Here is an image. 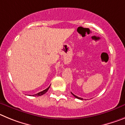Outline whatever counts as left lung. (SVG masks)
<instances>
[{
    "mask_svg": "<svg viewBox=\"0 0 125 125\" xmlns=\"http://www.w3.org/2000/svg\"><path fill=\"white\" fill-rule=\"evenodd\" d=\"M71 93H72V92H71ZM72 94L74 96H75V98H78V99H80V100H83V98H80V97H78V96H76V95H75L73 94V93H72Z\"/></svg>",
    "mask_w": 125,
    "mask_h": 125,
    "instance_id": "left-lung-1",
    "label": "left lung"
}]
</instances>
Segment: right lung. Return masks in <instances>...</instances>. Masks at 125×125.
I'll return each instance as SVG.
<instances>
[{"instance_id": "1", "label": "right lung", "mask_w": 125, "mask_h": 125, "mask_svg": "<svg viewBox=\"0 0 125 125\" xmlns=\"http://www.w3.org/2000/svg\"><path fill=\"white\" fill-rule=\"evenodd\" d=\"M50 86H49V87L47 88H46L45 90H44L42 91V92H39V93H37V94H35V95H32V96H41V95H43V94H45V93L46 92H47V91H48V90L49 89V88H50Z\"/></svg>"}]
</instances>
